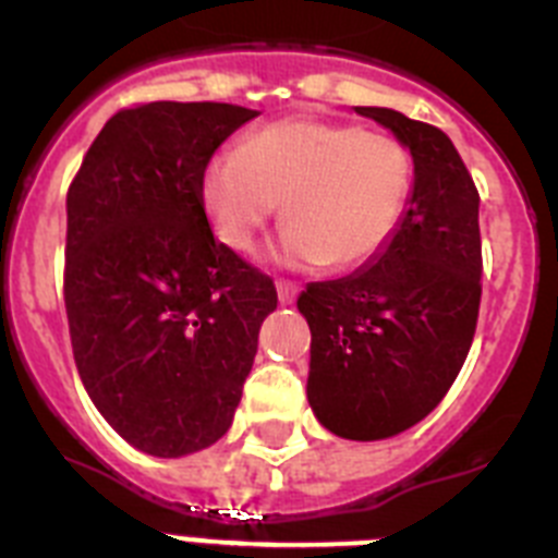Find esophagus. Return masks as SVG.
<instances>
[{
    "instance_id": "obj_1",
    "label": "esophagus",
    "mask_w": 558,
    "mask_h": 558,
    "mask_svg": "<svg viewBox=\"0 0 558 558\" xmlns=\"http://www.w3.org/2000/svg\"><path fill=\"white\" fill-rule=\"evenodd\" d=\"M299 288L290 282H276V295H279V304H293Z\"/></svg>"
}]
</instances>
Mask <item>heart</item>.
Masks as SVG:
<instances>
[{
    "label": "heart",
    "instance_id": "b5f03b06",
    "mask_svg": "<svg viewBox=\"0 0 558 558\" xmlns=\"http://www.w3.org/2000/svg\"><path fill=\"white\" fill-rule=\"evenodd\" d=\"M411 153L388 133L293 117L206 165L201 201L220 243L251 251L282 201L279 254L293 265L349 270L368 263L405 218Z\"/></svg>",
    "mask_w": 558,
    "mask_h": 558
}]
</instances>
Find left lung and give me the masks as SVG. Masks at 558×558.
I'll return each instance as SVG.
<instances>
[{
  "mask_svg": "<svg viewBox=\"0 0 558 558\" xmlns=\"http://www.w3.org/2000/svg\"><path fill=\"white\" fill-rule=\"evenodd\" d=\"M413 159L405 218L354 274L310 282L307 399L329 433L379 441L445 399L470 354L481 307L477 190L445 131L393 108L354 106Z\"/></svg>",
  "mask_w": 558,
  "mask_h": 558,
  "instance_id": "left-lung-1",
  "label": "left lung"
}]
</instances>
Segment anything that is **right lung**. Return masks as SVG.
Masks as SVG:
<instances>
[{
	"instance_id": "right-lung-1",
	"label": "right lung",
	"mask_w": 558,
	"mask_h": 558,
	"mask_svg": "<svg viewBox=\"0 0 558 558\" xmlns=\"http://www.w3.org/2000/svg\"><path fill=\"white\" fill-rule=\"evenodd\" d=\"M254 108L113 113L66 195V318L83 386L128 445L206 450L231 427L276 288L215 240L201 179Z\"/></svg>"
}]
</instances>
